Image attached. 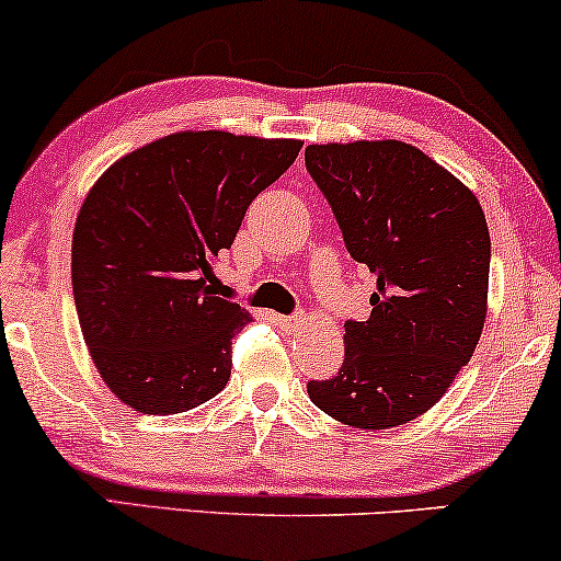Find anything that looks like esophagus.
Listing matches in <instances>:
<instances>
[{"label": "esophagus", "instance_id": "1", "mask_svg": "<svg viewBox=\"0 0 561 561\" xmlns=\"http://www.w3.org/2000/svg\"><path fill=\"white\" fill-rule=\"evenodd\" d=\"M273 320L283 330V333H294V330L301 324V317H288V314H275Z\"/></svg>", "mask_w": 561, "mask_h": 561}]
</instances>
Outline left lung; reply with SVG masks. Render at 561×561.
Here are the masks:
<instances>
[{"instance_id":"8db88e82","label":"left lung","mask_w":561,"mask_h":561,"mask_svg":"<svg viewBox=\"0 0 561 561\" xmlns=\"http://www.w3.org/2000/svg\"><path fill=\"white\" fill-rule=\"evenodd\" d=\"M304 158L351 257L377 278L369 320L345 322L341 371L309 382V398L356 428L408 424L439 403L479 345L486 216L460 179L408 142L309 145Z\"/></svg>"}]
</instances>
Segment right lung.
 <instances>
[{
	"label": "right lung",
	"mask_w": 561,
	"mask_h": 561,
	"mask_svg": "<svg viewBox=\"0 0 561 561\" xmlns=\"http://www.w3.org/2000/svg\"><path fill=\"white\" fill-rule=\"evenodd\" d=\"M301 140L220 129L165 135L103 171L72 233L82 337L108 390L165 416L216 398L231 337L252 322L213 273L249 203L296 161Z\"/></svg>",
	"instance_id": "1"
}]
</instances>
